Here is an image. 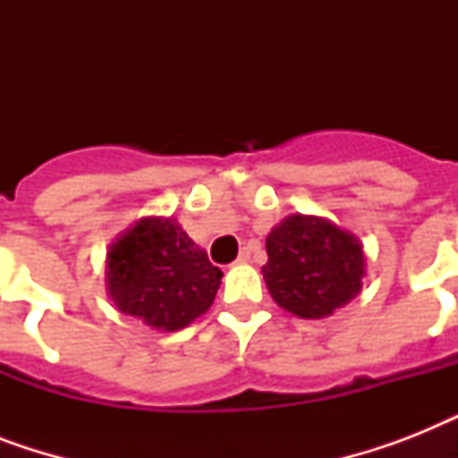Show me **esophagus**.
Masks as SVG:
<instances>
[{
  "label": "esophagus",
  "mask_w": 458,
  "mask_h": 458,
  "mask_svg": "<svg viewBox=\"0 0 458 458\" xmlns=\"http://www.w3.org/2000/svg\"><path fill=\"white\" fill-rule=\"evenodd\" d=\"M251 259V247H242L240 250V257H237V264H247Z\"/></svg>",
  "instance_id": "esophagus-1"
}]
</instances>
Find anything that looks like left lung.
I'll use <instances>...</instances> for the list:
<instances>
[{
	"instance_id": "8db88e82",
	"label": "left lung",
	"mask_w": 458,
	"mask_h": 458,
	"mask_svg": "<svg viewBox=\"0 0 458 458\" xmlns=\"http://www.w3.org/2000/svg\"><path fill=\"white\" fill-rule=\"evenodd\" d=\"M266 251L268 293L300 318H326L361 290V244L326 218L290 216L266 237Z\"/></svg>"
}]
</instances>
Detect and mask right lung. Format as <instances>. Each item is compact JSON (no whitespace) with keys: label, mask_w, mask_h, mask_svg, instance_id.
Listing matches in <instances>:
<instances>
[{"label":"right lung","mask_w":458,"mask_h":458,"mask_svg":"<svg viewBox=\"0 0 458 458\" xmlns=\"http://www.w3.org/2000/svg\"><path fill=\"white\" fill-rule=\"evenodd\" d=\"M114 304L158 330H180L214 304L223 273L173 218H142L111 244Z\"/></svg>","instance_id":"right-lung-1"}]
</instances>
